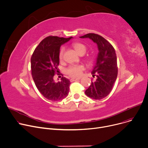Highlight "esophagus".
Segmentation results:
<instances>
[{
  "label": "esophagus",
  "mask_w": 148,
  "mask_h": 148,
  "mask_svg": "<svg viewBox=\"0 0 148 148\" xmlns=\"http://www.w3.org/2000/svg\"><path fill=\"white\" fill-rule=\"evenodd\" d=\"M81 79V78H72L71 80L72 82H74V81H77V80H79Z\"/></svg>",
  "instance_id": "esophagus-1"
}]
</instances>
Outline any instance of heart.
I'll return each instance as SVG.
<instances>
[{
  "instance_id": "obj_1",
  "label": "heart",
  "mask_w": 148,
  "mask_h": 148,
  "mask_svg": "<svg viewBox=\"0 0 148 148\" xmlns=\"http://www.w3.org/2000/svg\"><path fill=\"white\" fill-rule=\"evenodd\" d=\"M72 46L78 54H81L82 53H85L87 50L86 46L82 43H78V42L73 43L72 44ZM64 50H65L64 48L62 47L60 51V53H59V58H60V60H62ZM83 70H84V67L82 65H72L67 69V73L71 76L76 77L80 76L82 74V71Z\"/></svg>"
}]
</instances>
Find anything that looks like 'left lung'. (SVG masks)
<instances>
[{"label":"left lung","instance_id":"left-lung-1","mask_svg":"<svg viewBox=\"0 0 148 148\" xmlns=\"http://www.w3.org/2000/svg\"><path fill=\"white\" fill-rule=\"evenodd\" d=\"M80 37L90 38L97 45L99 51L91 71L92 76L96 77V80L92 82L85 94L93 99H102L110 94L117 77V60L115 49L110 43L98 34L88 33Z\"/></svg>","mask_w":148,"mask_h":148}]
</instances>
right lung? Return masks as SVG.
<instances>
[{"mask_svg": "<svg viewBox=\"0 0 148 148\" xmlns=\"http://www.w3.org/2000/svg\"><path fill=\"white\" fill-rule=\"evenodd\" d=\"M72 38L47 37L39 43L32 56L33 79L39 92L49 101H61L68 95L70 81L63 77L61 81L55 82L53 75L59 71L60 47Z\"/></svg>", "mask_w": 148, "mask_h": 148, "instance_id": "1", "label": "right lung"}]
</instances>
